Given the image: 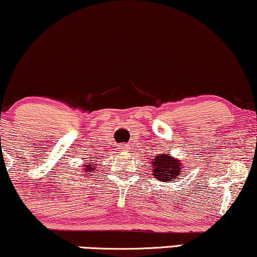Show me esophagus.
<instances>
[{
    "instance_id": "esophagus-1",
    "label": "esophagus",
    "mask_w": 257,
    "mask_h": 257,
    "mask_svg": "<svg viewBox=\"0 0 257 257\" xmlns=\"http://www.w3.org/2000/svg\"><path fill=\"white\" fill-rule=\"evenodd\" d=\"M119 149H121V151H125L126 147H121V148H119Z\"/></svg>"
}]
</instances>
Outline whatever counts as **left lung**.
Returning a JSON list of instances; mask_svg holds the SVG:
<instances>
[{
    "mask_svg": "<svg viewBox=\"0 0 257 257\" xmlns=\"http://www.w3.org/2000/svg\"><path fill=\"white\" fill-rule=\"evenodd\" d=\"M152 172L155 179L162 181V183H170V181L177 180L183 172L184 165L177 158L172 157L171 154L161 153L155 157L152 161Z\"/></svg>",
    "mask_w": 257,
    "mask_h": 257,
    "instance_id": "1",
    "label": "left lung"
}]
</instances>
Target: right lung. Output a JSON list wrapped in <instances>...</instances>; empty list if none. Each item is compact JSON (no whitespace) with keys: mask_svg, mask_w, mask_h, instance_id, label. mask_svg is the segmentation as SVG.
I'll return each mask as SVG.
<instances>
[{"mask_svg":"<svg viewBox=\"0 0 257 257\" xmlns=\"http://www.w3.org/2000/svg\"><path fill=\"white\" fill-rule=\"evenodd\" d=\"M96 171V164H92V162H86L82 166V173L83 175H89L90 173H93Z\"/></svg>","mask_w":257,"mask_h":257,"instance_id":"add662e5","label":"right lung"}]
</instances>
